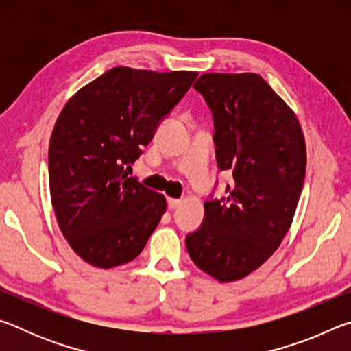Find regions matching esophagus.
<instances>
[{
  "mask_svg": "<svg viewBox=\"0 0 351 351\" xmlns=\"http://www.w3.org/2000/svg\"><path fill=\"white\" fill-rule=\"evenodd\" d=\"M180 204H181V199H175V198L167 199V207L170 210H173V209H176V207H180Z\"/></svg>",
  "mask_w": 351,
  "mask_h": 351,
  "instance_id": "esophagus-1",
  "label": "esophagus"
}]
</instances>
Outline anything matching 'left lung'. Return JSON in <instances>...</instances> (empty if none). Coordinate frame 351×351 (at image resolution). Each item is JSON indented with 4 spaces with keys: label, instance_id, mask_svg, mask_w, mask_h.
Wrapping results in <instances>:
<instances>
[{
    "label": "left lung",
    "instance_id": "left-lung-1",
    "mask_svg": "<svg viewBox=\"0 0 351 351\" xmlns=\"http://www.w3.org/2000/svg\"><path fill=\"white\" fill-rule=\"evenodd\" d=\"M193 88L212 112L218 169L234 181L226 197L204 203L187 252L217 280H240L274 254L293 223L306 169L304 133L257 74H203Z\"/></svg>",
    "mask_w": 351,
    "mask_h": 351
}]
</instances>
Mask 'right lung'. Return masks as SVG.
Here are the masks:
<instances>
[{
  "mask_svg": "<svg viewBox=\"0 0 351 351\" xmlns=\"http://www.w3.org/2000/svg\"><path fill=\"white\" fill-rule=\"evenodd\" d=\"M198 73L117 66L64 105L49 142V189L64 239L96 268L134 260L165 212L164 195L128 176Z\"/></svg>",
  "mask_w": 351,
  "mask_h": 351,
  "instance_id": "1",
  "label": "right lung"
}]
</instances>
